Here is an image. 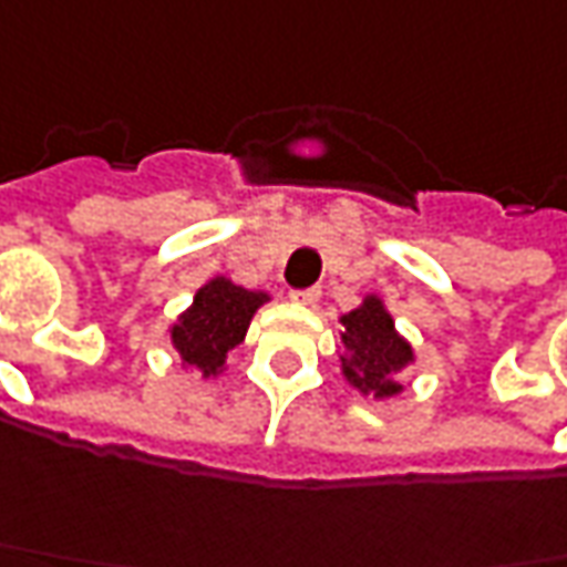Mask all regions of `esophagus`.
<instances>
[{"label": "esophagus", "instance_id": "34e87169", "mask_svg": "<svg viewBox=\"0 0 567 567\" xmlns=\"http://www.w3.org/2000/svg\"><path fill=\"white\" fill-rule=\"evenodd\" d=\"M291 301L303 303V307H313V303L320 301V288H295L291 291Z\"/></svg>", "mask_w": 567, "mask_h": 567}]
</instances>
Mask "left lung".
Masks as SVG:
<instances>
[{"mask_svg":"<svg viewBox=\"0 0 567 567\" xmlns=\"http://www.w3.org/2000/svg\"><path fill=\"white\" fill-rule=\"evenodd\" d=\"M342 342L351 351V361L342 358L344 377L377 399L399 395L401 385L395 377L414 361V351L395 332V322L382 310L380 298H367L358 310L342 317Z\"/></svg>","mask_w":567,"mask_h":567,"instance_id":"left-lung-1","label":"left lung"}]
</instances>
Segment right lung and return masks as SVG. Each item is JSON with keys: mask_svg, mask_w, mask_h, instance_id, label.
<instances>
[{"mask_svg": "<svg viewBox=\"0 0 567 567\" xmlns=\"http://www.w3.org/2000/svg\"><path fill=\"white\" fill-rule=\"evenodd\" d=\"M266 301L264 291H247L228 279H213L197 291L182 320L172 326V342L185 363L213 377L225 363V354L241 344L250 317Z\"/></svg>", "mask_w": 567, "mask_h": 567, "instance_id": "1", "label": "right lung"}]
</instances>
